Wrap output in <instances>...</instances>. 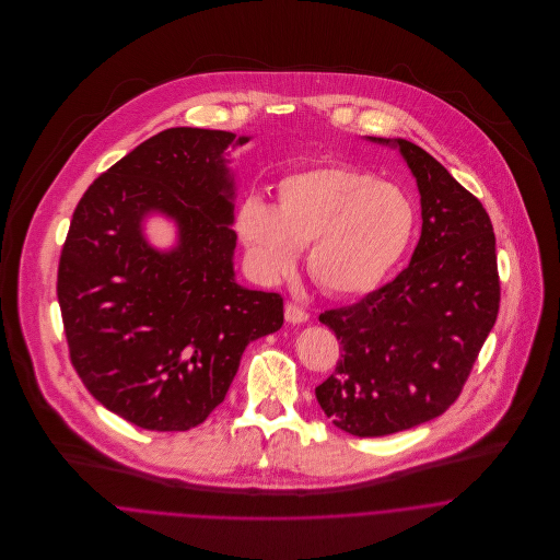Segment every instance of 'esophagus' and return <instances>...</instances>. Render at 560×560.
Instances as JSON below:
<instances>
[{
  "label": "esophagus",
  "instance_id": "34e87169",
  "mask_svg": "<svg viewBox=\"0 0 560 560\" xmlns=\"http://www.w3.org/2000/svg\"><path fill=\"white\" fill-rule=\"evenodd\" d=\"M284 319L289 320V323H306L308 320V313L302 306L289 302L284 306Z\"/></svg>",
  "mask_w": 560,
  "mask_h": 560
}]
</instances>
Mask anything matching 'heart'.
Returning a JSON list of instances; mask_svg holds the SVG:
<instances>
[{
  "label": "heart",
  "mask_w": 560,
  "mask_h": 560,
  "mask_svg": "<svg viewBox=\"0 0 560 560\" xmlns=\"http://www.w3.org/2000/svg\"><path fill=\"white\" fill-rule=\"evenodd\" d=\"M416 229L411 198L390 180L353 165H323L287 176L276 207L247 198L237 231L265 278L291 271L308 247L306 269L338 298L377 287L399 262Z\"/></svg>",
  "instance_id": "heart-1"
}]
</instances>
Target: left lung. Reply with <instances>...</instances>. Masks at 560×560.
I'll use <instances>...</instances> for the list:
<instances>
[{"mask_svg":"<svg viewBox=\"0 0 560 560\" xmlns=\"http://www.w3.org/2000/svg\"><path fill=\"white\" fill-rule=\"evenodd\" d=\"M422 233L409 267L358 304L320 313L340 340L334 373L315 388L325 416L358 438L399 433L462 395L500 308L491 220L464 185L407 140Z\"/></svg>","mask_w":560,"mask_h":560,"instance_id":"8db88e82","label":"left lung"}]
</instances>
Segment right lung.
Returning a JSON list of instances; mask_svg holds the SVG:
<instances>
[{"mask_svg":"<svg viewBox=\"0 0 560 560\" xmlns=\"http://www.w3.org/2000/svg\"><path fill=\"white\" fill-rule=\"evenodd\" d=\"M235 133L174 127L81 196L58 265L71 362L88 393L149 431H187L224 400L247 342L282 327L280 293L235 282ZM153 210L179 226L170 253L141 237Z\"/></svg>","mask_w":560,"mask_h":560,"instance_id":"1","label":"right lung"}]
</instances>
